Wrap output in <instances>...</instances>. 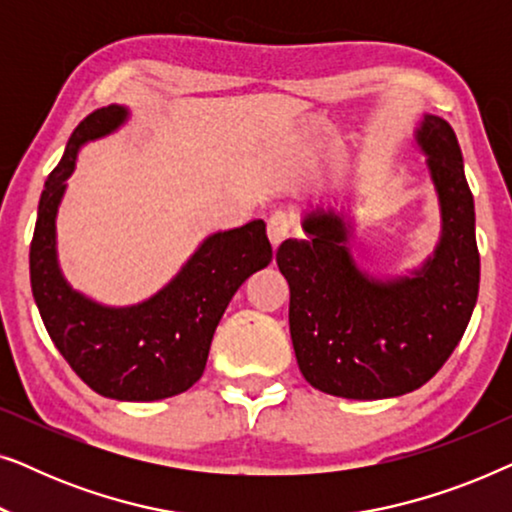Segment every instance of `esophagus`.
<instances>
[{
	"instance_id": "obj_1",
	"label": "esophagus",
	"mask_w": 512,
	"mask_h": 512,
	"mask_svg": "<svg viewBox=\"0 0 512 512\" xmlns=\"http://www.w3.org/2000/svg\"><path fill=\"white\" fill-rule=\"evenodd\" d=\"M291 228H293V219L286 212H275V214H270V219H268V237H270V242H272V247H279V244H282L286 237H289V233H291Z\"/></svg>"
}]
</instances>
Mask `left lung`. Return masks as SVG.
I'll return each mask as SVG.
<instances>
[{
    "label": "left lung",
    "mask_w": 512,
    "mask_h": 512,
    "mask_svg": "<svg viewBox=\"0 0 512 512\" xmlns=\"http://www.w3.org/2000/svg\"><path fill=\"white\" fill-rule=\"evenodd\" d=\"M417 144L429 156L443 237L415 277L363 275L349 254L345 216L333 209H314L303 221L307 240L277 249L298 368L324 394L377 401L415 391L443 368L471 321L480 254L457 135L443 118L424 116Z\"/></svg>",
    "instance_id": "left-lung-1"
}]
</instances>
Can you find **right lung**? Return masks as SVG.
Returning a JSON list of instances; mask_svg holds the SVG:
<instances>
[{
    "mask_svg": "<svg viewBox=\"0 0 512 512\" xmlns=\"http://www.w3.org/2000/svg\"><path fill=\"white\" fill-rule=\"evenodd\" d=\"M123 107L97 109L76 125L65 156L48 174L30 244L32 296L53 345L100 396L158 401L191 389L205 370L214 331L244 279L272 261L265 223L216 233L202 242L163 291L135 307H102L72 291L55 261V214L88 139L125 121Z\"/></svg>",
    "mask_w": 512,
    "mask_h": 512,
    "instance_id": "right-lung-1",
    "label": "right lung"
}]
</instances>
